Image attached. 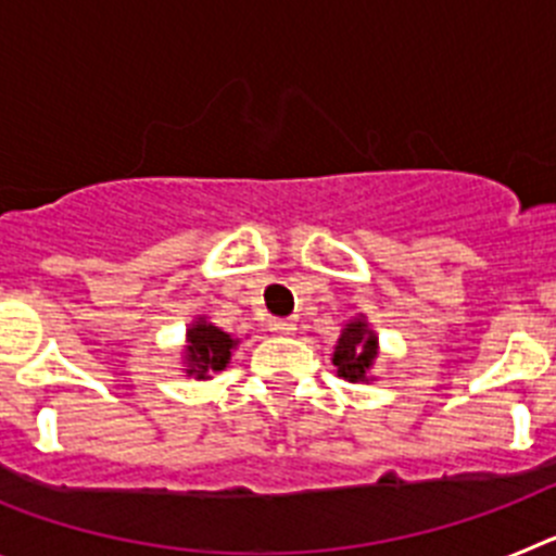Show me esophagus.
I'll return each instance as SVG.
<instances>
[{
    "mask_svg": "<svg viewBox=\"0 0 556 556\" xmlns=\"http://www.w3.org/2000/svg\"><path fill=\"white\" fill-rule=\"evenodd\" d=\"M269 331H273V333H292L294 331V320H289V317H275V320L269 323Z\"/></svg>",
    "mask_w": 556,
    "mask_h": 556,
    "instance_id": "1",
    "label": "esophagus"
}]
</instances>
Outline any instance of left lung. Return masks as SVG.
Wrapping results in <instances>:
<instances>
[{"label": "left lung", "instance_id": "1", "mask_svg": "<svg viewBox=\"0 0 556 556\" xmlns=\"http://www.w3.org/2000/svg\"><path fill=\"white\" fill-rule=\"evenodd\" d=\"M372 358H376V337L367 331L362 320L351 323L345 333L339 337V345L333 351V365L337 372L348 381H362L365 372L370 370Z\"/></svg>", "mask_w": 556, "mask_h": 556}]
</instances>
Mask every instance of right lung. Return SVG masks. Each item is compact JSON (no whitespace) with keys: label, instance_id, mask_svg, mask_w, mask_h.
<instances>
[{"label":"right lung","instance_id":"1","mask_svg":"<svg viewBox=\"0 0 556 556\" xmlns=\"http://www.w3.org/2000/svg\"><path fill=\"white\" fill-rule=\"evenodd\" d=\"M236 342L228 337L225 331H219L217 326H211V323L200 320L198 326L189 328V367L191 376L205 378L208 372L225 370L230 362V348Z\"/></svg>","mask_w":556,"mask_h":556}]
</instances>
